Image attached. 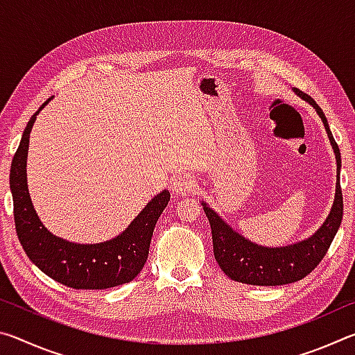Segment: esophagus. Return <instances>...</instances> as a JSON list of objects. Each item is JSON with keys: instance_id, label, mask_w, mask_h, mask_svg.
I'll use <instances>...</instances> for the list:
<instances>
[{"instance_id": "obj_1", "label": "esophagus", "mask_w": 355, "mask_h": 355, "mask_svg": "<svg viewBox=\"0 0 355 355\" xmlns=\"http://www.w3.org/2000/svg\"><path fill=\"white\" fill-rule=\"evenodd\" d=\"M197 189V182L189 175H180L172 180V191L175 196L194 194Z\"/></svg>"}]
</instances>
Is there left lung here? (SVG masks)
Returning a JSON list of instances; mask_svg holds the SVG:
<instances>
[{"label": "left lung", "mask_w": 355, "mask_h": 355, "mask_svg": "<svg viewBox=\"0 0 355 355\" xmlns=\"http://www.w3.org/2000/svg\"><path fill=\"white\" fill-rule=\"evenodd\" d=\"M294 92L315 107L318 116L322 120L324 128L327 131L329 141L332 144L336 159V188L334 205L324 224L310 238L296 244L285 245V248H264V245H258L245 239L243 235H239L213 208H209L203 202V211H205L209 225H211L216 261L228 277L241 282V284L275 286L302 280L305 275L313 271L324 255L327 254L330 244H332L336 232L341 225V219H343V194H341L338 177L341 169L340 148L336 146L332 131L329 128L327 119L324 116L321 107L315 103V100L310 95L304 94L299 89H294Z\"/></svg>", "instance_id": "obj_1"}]
</instances>
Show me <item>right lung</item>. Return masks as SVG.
Returning a JSON list of instances; mask_svg holds the SVG:
<instances>
[{
	"instance_id": "obj_1",
	"label": "right lung",
	"mask_w": 355,
	"mask_h": 355,
	"mask_svg": "<svg viewBox=\"0 0 355 355\" xmlns=\"http://www.w3.org/2000/svg\"><path fill=\"white\" fill-rule=\"evenodd\" d=\"M23 131L10 166V191L14 200L17 236L23 250L48 277L75 290H106L128 284L141 272L147 261L150 241L161 213L171 200V192L163 191L150 200L136 219L110 241L98 244H76L53 235L42 224L29 197L26 182V158L29 133L35 116Z\"/></svg>"
}]
</instances>
